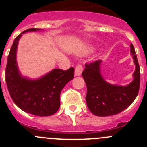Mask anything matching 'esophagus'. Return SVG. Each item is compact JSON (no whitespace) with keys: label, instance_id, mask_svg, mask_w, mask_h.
<instances>
[{"label":"esophagus","instance_id":"esophagus-1","mask_svg":"<svg viewBox=\"0 0 147 147\" xmlns=\"http://www.w3.org/2000/svg\"><path fill=\"white\" fill-rule=\"evenodd\" d=\"M82 65H77L76 66V67H75V76H80L82 72Z\"/></svg>","mask_w":147,"mask_h":147}]
</instances>
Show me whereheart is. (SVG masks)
Returning <instances> with one entry per match:
<instances>
[{
    "label": "heart",
    "mask_w": 147,
    "mask_h": 147,
    "mask_svg": "<svg viewBox=\"0 0 147 147\" xmlns=\"http://www.w3.org/2000/svg\"><path fill=\"white\" fill-rule=\"evenodd\" d=\"M90 49H88V50H87V51H86L87 52H88V51H90Z\"/></svg>",
    "instance_id": "b5f03b06"
}]
</instances>
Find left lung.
Masks as SVG:
<instances>
[{"instance_id": "obj_1", "label": "left lung", "mask_w": 147, "mask_h": 147, "mask_svg": "<svg viewBox=\"0 0 147 147\" xmlns=\"http://www.w3.org/2000/svg\"><path fill=\"white\" fill-rule=\"evenodd\" d=\"M130 53L136 65L133 80L122 86L110 84L101 74L102 60L85 65L82 75L87 85L86 102L90 112L97 116L118 114L127 109L137 96L140 87V67L135 49L130 45Z\"/></svg>"}]
</instances>
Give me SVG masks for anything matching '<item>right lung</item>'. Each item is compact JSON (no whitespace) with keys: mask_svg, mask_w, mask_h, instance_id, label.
<instances>
[{"mask_svg":"<svg viewBox=\"0 0 147 147\" xmlns=\"http://www.w3.org/2000/svg\"><path fill=\"white\" fill-rule=\"evenodd\" d=\"M38 31L40 28H29L15 39L8 56L6 82L11 98L19 108L37 116H49L59 110L61 90L74 79V68L53 69L36 80L22 76L16 59L18 42L23 34Z\"/></svg>","mask_w":147,"mask_h":147,"instance_id":"obj_1","label":"right lung"}]
</instances>
